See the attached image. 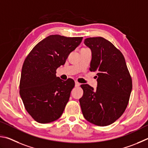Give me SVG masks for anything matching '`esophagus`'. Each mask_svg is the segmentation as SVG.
<instances>
[{
    "instance_id": "obj_1",
    "label": "esophagus",
    "mask_w": 148,
    "mask_h": 148,
    "mask_svg": "<svg viewBox=\"0 0 148 148\" xmlns=\"http://www.w3.org/2000/svg\"><path fill=\"white\" fill-rule=\"evenodd\" d=\"M80 84H80L79 82L75 81V86H79Z\"/></svg>"
}]
</instances>
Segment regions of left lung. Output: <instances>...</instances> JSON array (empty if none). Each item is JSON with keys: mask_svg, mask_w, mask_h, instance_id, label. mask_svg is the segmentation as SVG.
<instances>
[{"mask_svg": "<svg viewBox=\"0 0 148 148\" xmlns=\"http://www.w3.org/2000/svg\"><path fill=\"white\" fill-rule=\"evenodd\" d=\"M91 49L90 70L96 71L97 87L82 84L83 95L79 99L82 114L98 126L113 123L123 114L132 90V79L124 56L113 44L102 37L84 40Z\"/></svg>", "mask_w": 148, "mask_h": 148, "instance_id": "8db88e82", "label": "left lung"}]
</instances>
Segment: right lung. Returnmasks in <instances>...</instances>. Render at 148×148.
I'll return each instance as SVG.
<instances>
[{
    "mask_svg": "<svg viewBox=\"0 0 148 148\" xmlns=\"http://www.w3.org/2000/svg\"><path fill=\"white\" fill-rule=\"evenodd\" d=\"M82 37L51 35L40 41L23 65L19 94L28 113L35 121L47 123L60 117L75 86L71 79L62 81L56 69L64 65Z\"/></svg>",
    "mask_w": 148,
    "mask_h": 148,
    "instance_id": "right-lung-1",
    "label": "right lung"
}]
</instances>
